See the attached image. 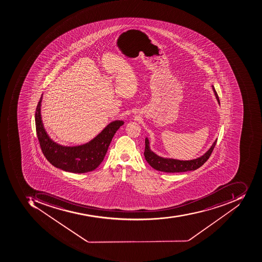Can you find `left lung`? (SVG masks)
I'll return each mask as SVG.
<instances>
[{
    "label": "left lung",
    "mask_w": 262,
    "mask_h": 262,
    "mask_svg": "<svg viewBox=\"0 0 262 262\" xmlns=\"http://www.w3.org/2000/svg\"><path fill=\"white\" fill-rule=\"evenodd\" d=\"M213 93L216 97L217 103L220 105L219 96L215 90L213 85H212ZM216 139L213 142L212 146L209 147V150L197 159H190V160H179V159H171V158H164L158 156L151 150L150 146V141L146 137L145 139V151L144 156L147 162L151 167L159 171L166 172V173H180V172L190 171L199 169L206 163L209 159V156L213 151V148L216 145Z\"/></svg>",
    "instance_id": "1"
}]
</instances>
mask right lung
Listing matches in <instances>:
<instances>
[{"instance_id":"obj_1","label":"right lung","mask_w":262,"mask_h":262,"mask_svg":"<svg viewBox=\"0 0 262 262\" xmlns=\"http://www.w3.org/2000/svg\"><path fill=\"white\" fill-rule=\"evenodd\" d=\"M42 98L43 94L36 106L35 122L43 156L51 164L64 171L83 173L94 170L103 162L112 138L124 122H111L88 143L77 146H63L51 139L45 129L40 114Z\"/></svg>"}]
</instances>
